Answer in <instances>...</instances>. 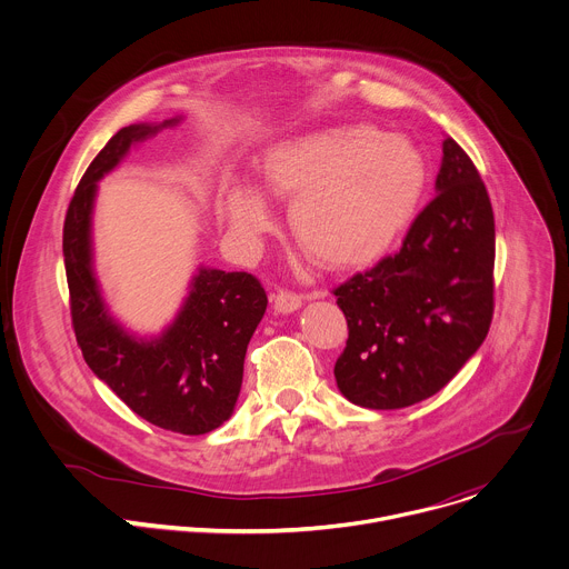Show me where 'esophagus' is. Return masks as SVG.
Segmentation results:
<instances>
[{"label": "esophagus", "instance_id": "esophagus-1", "mask_svg": "<svg viewBox=\"0 0 569 569\" xmlns=\"http://www.w3.org/2000/svg\"><path fill=\"white\" fill-rule=\"evenodd\" d=\"M272 301H274V310L281 315H288V312H295L301 308V297L290 290L272 292Z\"/></svg>", "mask_w": 569, "mask_h": 569}]
</instances>
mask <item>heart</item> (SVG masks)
Returning a JSON list of instances; mask_svg holds the SVG:
<instances>
[{
	"label": "heart",
	"instance_id": "b5f03b06",
	"mask_svg": "<svg viewBox=\"0 0 569 569\" xmlns=\"http://www.w3.org/2000/svg\"><path fill=\"white\" fill-rule=\"evenodd\" d=\"M261 171L272 196L292 198V236L327 268H358L382 257L415 218L428 184L417 143L371 126L281 139L263 154ZM218 213L242 248H257L274 224L268 196L242 180L222 191Z\"/></svg>",
	"mask_w": 569,
	"mask_h": 569
}]
</instances>
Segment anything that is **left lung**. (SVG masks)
<instances>
[{"mask_svg": "<svg viewBox=\"0 0 569 569\" xmlns=\"http://www.w3.org/2000/svg\"><path fill=\"white\" fill-rule=\"evenodd\" d=\"M435 200L402 248L336 288L349 323L338 389L369 410L410 408L477 353L493 317L496 220L461 146L446 137Z\"/></svg>", "mask_w": 569, "mask_h": 569, "instance_id": "left-lung-1", "label": "left lung"}]
</instances>
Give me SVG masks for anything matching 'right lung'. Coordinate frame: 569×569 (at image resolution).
<instances>
[{"label": "right lung", "mask_w": 569, "mask_h": 569, "mask_svg": "<svg viewBox=\"0 0 569 569\" xmlns=\"http://www.w3.org/2000/svg\"><path fill=\"white\" fill-rule=\"evenodd\" d=\"M180 121L182 117L132 123L106 143L69 202L62 257L73 333L94 376L148 423L180 435H207L236 408L248 345L268 308L259 279L200 266L169 327L157 336H137L110 312L94 270L92 216L99 182L132 146Z\"/></svg>", "instance_id": "add662e5"}]
</instances>
